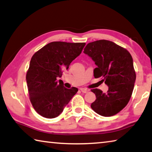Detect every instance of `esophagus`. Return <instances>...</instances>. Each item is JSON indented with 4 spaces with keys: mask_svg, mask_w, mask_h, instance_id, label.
<instances>
[{
    "mask_svg": "<svg viewBox=\"0 0 152 152\" xmlns=\"http://www.w3.org/2000/svg\"><path fill=\"white\" fill-rule=\"evenodd\" d=\"M80 90L82 93H84V94H86V93L89 91V89H86V88H81Z\"/></svg>",
    "mask_w": 152,
    "mask_h": 152,
    "instance_id": "1",
    "label": "esophagus"
}]
</instances>
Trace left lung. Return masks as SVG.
Listing matches in <instances>:
<instances>
[{"label": "left lung", "instance_id": "obj_1", "mask_svg": "<svg viewBox=\"0 0 152 152\" xmlns=\"http://www.w3.org/2000/svg\"><path fill=\"white\" fill-rule=\"evenodd\" d=\"M83 53L94 61L95 78L102 77V81L108 86L107 93L91 90L96 99L91 105L100 115H115L126 107L132 95L136 75L133 58L126 49L107 40H99L86 45Z\"/></svg>", "mask_w": 152, "mask_h": 152}]
</instances>
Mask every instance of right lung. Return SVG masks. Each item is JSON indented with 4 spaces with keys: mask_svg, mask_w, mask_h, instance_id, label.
<instances>
[{
    "mask_svg": "<svg viewBox=\"0 0 152 152\" xmlns=\"http://www.w3.org/2000/svg\"><path fill=\"white\" fill-rule=\"evenodd\" d=\"M85 42H51L32 57L26 75L31 104L39 115L55 118L78 91L76 87L66 89L61 77L63 70L81 54Z\"/></svg>",
    "mask_w": 152,
    "mask_h": 152,
    "instance_id": "right-lung-1",
    "label": "right lung"
}]
</instances>
